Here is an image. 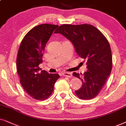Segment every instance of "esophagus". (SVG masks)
I'll return each mask as SVG.
<instances>
[{"mask_svg":"<svg viewBox=\"0 0 126 126\" xmlns=\"http://www.w3.org/2000/svg\"><path fill=\"white\" fill-rule=\"evenodd\" d=\"M62 76L67 77H68V78H71V77H72V74L71 73H67V72L62 73Z\"/></svg>","mask_w":126,"mask_h":126,"instance_id":"esophagus-1","label":"esophagus"}]
</instances>
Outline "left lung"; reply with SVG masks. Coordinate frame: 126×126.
Here are the masks:
<instances>
[{
    "label": "left lung",
    "instance_id": "8db88e82",
    "mask_svg": "<svg viewBox=\"0 0 126 126\" xmlns=\"http://www.w3.org/2000/svg\"><path fill=\"white\" fill-rule=\"evenodd\" d=\"M55 33H60L71 41L77 54L86 62L88 71L73 75L82 81V86L75 91L78 97L90 100L98 94L111 73L112 56L107 38L93 25L64 24Z\"/></svg>",
    "mask_w": 126,
    "mask_h": 126
}]
</instances>
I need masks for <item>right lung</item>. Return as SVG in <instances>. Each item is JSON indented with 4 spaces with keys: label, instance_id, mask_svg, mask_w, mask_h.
Masks as SVG:
<instances>
[{
    "label": "right lung",
    "instance_id": "obj_1",
    "mask_svg": "<svg viewBox=\"0 0 126 126\" xmlns=\"http://www.w3.org/2000/svg\"><path fill=\"white\" fill-rule=\"evenodd\" d=\"M58 26L46 23L34 27L25 35L19 46L16 70L20 83L26 93L35 100L48 98L60 78L58 74H49L45 70L39 71L46 44Z\"/></svg>",
    "mask_w": 126,
    "mask_h": 126
}]
</instances>
